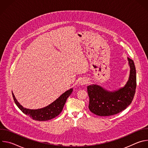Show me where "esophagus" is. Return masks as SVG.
I'll list each match as a JSON object with an SVG mask.
<instances>
[{"instance_id":"obj_1","label":"esophagus","mask_w":148,"mask_h":148,"mask_svg":"<svg viewBox=\"0 0 148 148\" xmlns=\"http://www.w3.org/2000/svg\"><path fill=\"white\" fill-rule=\"evenodd\" d=\"M87 83V82L86 79H82L79 82V84H81V85H85V84H86Z\"/></svg>"}]
</instances>
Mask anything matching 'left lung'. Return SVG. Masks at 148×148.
<instances>
[{
    "label": "left lung",
    "instance_id": "8db88e82",
    "mask_svg": "<svg viewBox=\"0 0 148 148\" xmlns=\"http://www.w3.org/2000/svg\"><path fill=\"white\" fill-rule=\"evenodd\" d=\"M130 74L125 86L118 90L110 91L92 84L87 86L90 98L89 110L98 116H111L117 114L131 103L136 87V73L134 62L128 58Z\"/></svg>",
    "mask_w": 148,
    "mask_h": 148
}]
</instances>
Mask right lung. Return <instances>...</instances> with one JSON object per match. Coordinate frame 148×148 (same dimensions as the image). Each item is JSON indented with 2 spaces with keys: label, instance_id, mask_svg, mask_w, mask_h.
Instances as JSON below:
<instances>
[{
  "label": "right lung",
  "instance_id": "add662e5",
  "mask_svg": "<svg viewBox=\"0 0 148 148\" xmlns=\"http://www.w3.org/2000/svg\"><path fill=\"white\" fill-rule=\"evenodd\" d=\"M73 88H71L61 95L56 101L48 106L37 110H30L24 108L16 99L13 93L12 95L15 103L18 108L25 114L28 115L34 120L45 121L51 119L58 116L62 111L68 97L71 94Z\"/></svg>",
  "mask_w": 148,
  "mask_h": 148
}]
</instances>
